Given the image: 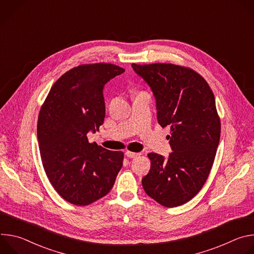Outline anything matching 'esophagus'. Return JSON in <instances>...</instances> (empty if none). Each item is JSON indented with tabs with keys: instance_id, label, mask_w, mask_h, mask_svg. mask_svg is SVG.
<instances>
[{
	"instance_id": "1",
	"label": "esophagus",
	"mask_w": 254,
	"mask_h": 254,
	"mask_svg": "<svg viewBox=\"0 0 254 254\" xmlns=\"http://www.w3.org/2000/svg\"><path fill=\"white\" fill-rule=\"evenodd\" d=\"M126 156L128 158V159H134L136 158L137 156H139L138 153H132V152H126Z\"/></svg>"
}]
</instances>
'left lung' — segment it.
Segmentation results:
<instances>
[{
    "mask_svg": "<svg viewBox=\"0 0 254 254\" xmlns=\"http://www.w3.org/2000/svg\"><path fill=\"white\" fill-rule=\"evenodd\" d=\"M151 88L157 119L171 127L167 158L150 153L151 169L141 179L144 192L165 207L190 201L202 189L220 139V120L206 80L190 68L174 64H131Z\"/></svg>",
    "mask_w": 254,
    "mask_h": 254,
    "instance_id": "obj_1",
    "label": "left lung"
}]
</instances>
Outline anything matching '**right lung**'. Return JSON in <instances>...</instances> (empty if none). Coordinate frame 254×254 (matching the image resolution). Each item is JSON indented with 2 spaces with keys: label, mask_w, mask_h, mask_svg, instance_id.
Segmentation results:
<instances>
[{
  "label": "right lung",
  "mask_w": 254,
  "mask_h": 254,
  "mask_svg": "<svg viewBox=\"0 0 254 254\" xmlns=\"http://www.w3.org/2000/svg\"><path fill=\"white\" fill-rule=\"evenodd\" d=\"M114 64L80 65L52 86L39 114L37 136L44 170L67 202L85 206L110 192L124 154L88 141L105 117L104 85L124 73Z\"/></svg>",
  "instance_id": "1"
}]
</instances>
